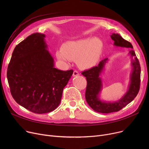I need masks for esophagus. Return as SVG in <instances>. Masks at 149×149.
Here are the masks:
<instances>
[{
  "label": "esophagus",
  "mask_w": 149,
  "mask_h": 149,
  "mask_svg": "<svg viewBox=\"0 0 149 149\" xmlns=\"http://www.w3.org/2000/svg\"><path fill=\"white\" fill-rule=\"evenodd\" d=\"M79 75V72H78L77 70H75L74 71V72H73V77H76V76H78Z\"/></svg>",
  "instance_id": "esophagus-1"
}]
</instances>
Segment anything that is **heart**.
<instances>
[{
    "label": "heart",
    "mask_w": 149,
    "mask_h": 149,
    "mask_svg": "<svg viewBox=\"0 0 149 149\" xmlns=\"http://www.w3.org/2000/svg\"><path fill=\"white\" fill-rule=\"evenodd\" d=\"M102 47V42L98 37L80 39L65 43L61 51H57L56 56L62 61H77L79 67L88 69L97 63Z\"/></svg>",
    "instance_id": "1"
}]
</instances>
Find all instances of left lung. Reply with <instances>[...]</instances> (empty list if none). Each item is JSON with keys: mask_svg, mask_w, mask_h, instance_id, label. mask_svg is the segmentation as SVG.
<instances>
[{"mask_svg": "<svg viewBox=\"0 0 149 149\" xmlns=\"http://www.w3.org/2000/svg\"><path fill=\"white\" fill-rule=\"evenodd\" d=\"M111 37L114 41L115 46L132 48L129 54L132 59V72L130 75L129 89L125 95L120 100L113 103L106 102L99 99L98 95L102 88V81L100 75L104 69L108 58L101 60L97 66H94L81 72L87 80V86L85 92L86 100L93 111L103 113L120 111L136 97L140 88L141 67L135 52L133 49L132 45L129 42L124 40L118 34L113 33Z\"/></svg>", "mask_w": 149, "mask_h": 149, "instance_id": "obj_1", "label": "left lung"}]
</instances>
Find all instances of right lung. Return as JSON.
Masks as SVG:
<instances>
[{"mask_svg": "<svg viewBox=\"0 0 149 149\" xmlns=\"http://www.w3.org/2000/svg\"><path fill=\"white\" fill-rule=\"evenodd\" d=\"M45 37L36 33L19 43L7 69L14 100L38 114L52 112L58 106L63 91L73 74V70L63 71L54 68Z\"/></svg>", "mask_w": 149, "mask_h": 149, "instance_id": "obj_1", "label": "right lung"}]
</instances>
